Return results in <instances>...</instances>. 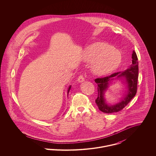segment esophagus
Listing matches in <instances>:
<instances>
[{
    "mask_svg": "<svg viewBox=\"0 0 156 156\" xmlns=\"http://www.w3.org/2000/svg\"><path fill=\"white\" fill-rule=\"evenodd\" d=\"M84 80H85V77H83V75H80L79 76L78 79H77V81L79 82H83Z\"/></svg>",
    "mask_w": 156,
    "mask_h": 156,
    "instance_id": "obj_1",
    "label": "esophagus"
}]
</instances>
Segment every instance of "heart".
I'll return each mask as SVG.
<instances>
[{"mask_svg":"<svg viewBox=\"0 0 156 156\" xmlns=\"http://www.w3.org/2000/svg\"><path fill=\"white\" fill-rule=\"evenodd\" d=\"M85 61L92 62V71L98 75L106 74L118 67L121 61V55L111 45L103 43L88 46L84 52Z\"/></svg>","mask_w":156,"mask_h":156,"instance_id":"heart-1","label":"heart"}]
</instances>
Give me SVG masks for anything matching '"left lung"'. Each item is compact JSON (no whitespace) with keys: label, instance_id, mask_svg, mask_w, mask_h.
<instances>
[{"label":"left lung","instance_id":"left-lung-1","mask_svg":"<svg viewBox=\"0 0 156 156\" xmlns=\"http://www.w3.org/2000/svg\"><path fill=\"white\" fill-rule=\"evenodd\" d=\"M138 72L137 57L136 52L133 51L132 53V64L129 68L123 71L113 73L106 77L95 79V82L98 85V97L95 100V103L100 111L106 113L117 112L121 111L129 103L137 92ZM115 77L117 79L122 78L125 79L128 85V91L125 97L120 102L113 105H109L105 102L104 94L108 87L109 82L113 80Z\"/></svg>","mask_w":156,"mask_h":156}]
</instances>
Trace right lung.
Returning a JSON list of instances; mask_svg holds the SVG:
<instances>
[{
	"label": "right lung",
	"mask_w": 156,
	"mask_h": 156,
	"mask_svg": "<svg viewBox=\"0 0 156 156\" xmlns=\"http://www.w3.org/2000/svg\"><path fill=\"white\" fill-rule=\"evenodd\" d=\"M71 86H69V88H68V92H69V90H70V89H71Z\"/></svg>",
	"instance_id": "add662e5"
}]
</instances>
